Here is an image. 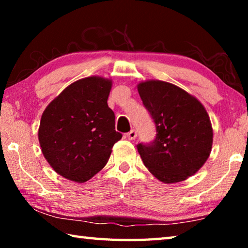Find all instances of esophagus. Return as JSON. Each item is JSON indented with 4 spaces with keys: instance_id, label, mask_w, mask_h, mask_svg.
Segmentation results:
<instances>
[{
    "instance_id": "1",
    "label": "esophagus",
    "mask_w": 248,
    "mask_h": 248,
    "mask_svg": "<svg viewBox=\"0 0 248 248\" xmlns=\"http://www.w3.org/2000/svg\"><path fill=\"white\" fill-rule=\"evenodd\" d=\"M128 140H134L137 138V131L136 130H131V131L127 133Z\"/></svg>"
}]
</instances>
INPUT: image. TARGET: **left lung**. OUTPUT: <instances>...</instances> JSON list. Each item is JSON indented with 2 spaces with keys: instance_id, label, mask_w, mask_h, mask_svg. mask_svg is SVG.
I'll use <instances>...</instances> for the list:
<instances>
[{
  "instance_id": "obj_1",
  "label": "left lung",
  "mask_w": 248,
  "mask_h": 248,
  "mask_svg": "<svg viewBox=\"0 0 248 248\" xmlns=\"http://www.w3.org/2000/svg\"><path fill=\"white\" fill-rule=\"evenodd\" d=\"M156 127L151 144H138V152L154 177L165 184L183 182L207 162L213 129L203 105L174 84L148 79L137 85Z\"/></svg>"
}]
</instances>
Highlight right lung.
<instances>
[{
    "instance_id": "add662e5",
    "label": "right lung",
    "mask_w": 248,
    "mask_h": 248,
    "mask_svg": "<svg viewBox=\"0 0 248 248\" xmlns=\"http://www.w3.org/2000/svg\"><path fill=\"white\" fill-rule=\"evenodd\" d=\"M112 81L89 77L70 84L46 107L38 140L45 158L65 179L85 183L107 164L123 134L107 99Z\"/></svg>"
}]
</instances>
